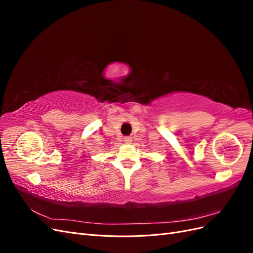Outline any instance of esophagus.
<instances>
[{"label":"esophagus","mask_w":253,"mask_h":253,"mask_svg":"<svg viewBox=\"0 0 253 253\" xmlns=\"http://www.w3.org/2000/svg\"><path fill=\"white\" fill-rule=\"evenodd\" d=\"M125 142L126 143H131L132 142V137H129V136L125 137Z\"/></svg>","instance_id":"1"}]
</instances>
